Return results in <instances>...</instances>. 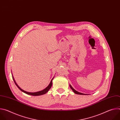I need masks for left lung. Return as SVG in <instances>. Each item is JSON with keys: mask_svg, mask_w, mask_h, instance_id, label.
Segmentation results:
<instances>
[{"mask_svg": "<svg viewBox=\"0 0 120 120\" xmlns=\"http://www.w3.org/2000/svg\"><path fill=\"white\" fill-rule=\"evenodd\" d=\"M69 86H70L71 89L72 90V91L74 92V93H75L76 94H81V95H88V94H82V93H80V92H77V91H76L75 90V89L73 88V87L71 86V84H69Z\"/></svg>", "mask_w": 120, "mask_h": 120, "instance_id": "left-lung-1", "label": "left lung"}]
</instances>
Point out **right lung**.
<instances>
[{
    "instance_id": "1",
    "label": "right lung",
    "mask_w": 120,
    "mask_h": 120,
    "mask_svg": "<svg viewBox=\"0 0 120 120\" xmlns=\"http://www.w3.org/2000/svg\"><path fill=\"white\" fill-rule=\"evenodd\" d=\"M12 77H13V79L15 84V85H16V86L18 87L22 92H24V93L27 94H29V95H33V96H39V95H43V94H45L46 93H47L48 92V91L50 90V89L51 88V87H52V81L54 79V78L55 77V76H54V77L52 79V80H51L50 83L49 84V85H48V86L45 88L44 89V90H42V91H38V92H34V93H31V92H26V91H25L24 90H23V89H22L19 85H18V84L16 83V82H15L14 78V77L12 75Z\"/></svg>"
}]
</instances>
